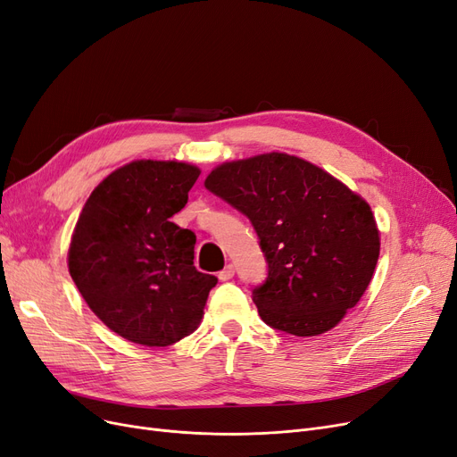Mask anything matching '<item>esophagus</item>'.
I'll use <instances>...</instances> for the list:
<instances>
[{
    "mask_svg": "<svg viewBox=\"0 0 457 457\" xmlns=\"http://www.w3.org/2000/svg\"><path fill=\"white\" fill-rule=\"evenodd\" d=\"M232 276H234V266H232V264L225 266L221 271H219V279H221V281L232 279Z\"/></svg>",
    "mask_w": 457,
    "mask_h": 457,
    "instance_id": "1",
    "label": "esophagus"
}]
</instances>
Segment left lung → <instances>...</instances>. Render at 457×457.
<instances>
[{
    "instance_id": "1",
    "label": "left lung",
    "mask_w": 457,
    "mask_h": 457,
    "mask_svg": "<svg viewBox=\"0 0 457 457\" xmlns=\"http://www.w3.org/2000/svg\"><path fill=\"white\" fill-rule=\"evenodd\" d=\"M204 186L259 236L268 278L253 288V302L268 326L319 336L358 303L380 251L373 212L360 195L309 161L278 152L223 162Z\"/></svg>"
}]
</instances>
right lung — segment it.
<instances>
[{
    "label": "right lung",
    "mask_w": 457,
    "mask_h": 457,
    "mask_svg": "<svg viewBox=\"0 0 457 457\" xmlns=\"http://www.w3.org/2000/svg\"><path fill=\"white\" fill-rule=\"evenodd\" d=\"M200 170L178 161H133L86 200L69 247V273L112 332L169 346L195 332L217 278L193 264L196 236L170 217Z\"/></svg>",
    "instance_id": "add662e5"
}]
</instances>
